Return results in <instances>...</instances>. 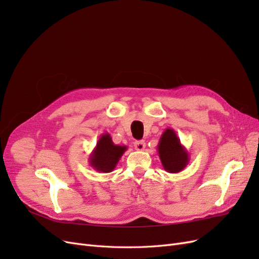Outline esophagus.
I'll list each match as a JSON object with an SVG mask.
<instances>
[{"label": "esophagus", "mask_w": 259, "mask_h": 259, "mask_svg": "<svg viewBox=\"0 0 259 259\" xmlns=\"http://www.w3.org/2000/svg\"><path fill=\"white\" fill-rule=\"evenodd\" d=\"M134 147H135L136 150L142 151V150H144L145 147H146V143L144 142V140H137V142L134 143Z\"/></svg>", "instance_id": "1"}]
</instances>
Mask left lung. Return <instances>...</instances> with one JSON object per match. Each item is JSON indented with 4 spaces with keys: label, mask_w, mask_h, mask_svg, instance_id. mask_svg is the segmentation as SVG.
<instances>
[{
    "label": "left lung",
    "mask_w": 259,
    "mask_h": 259,
    "mask_svg": "<svg viewBox=\"0 0 259 259\" xmlns=\"http://www.w3.org/2000/svg\"><path fill=\"white\" fill-rule=\"evenodd\" d=\"M156 149L162 165L168 173L177 174L189 163L187 149L180 143L176 132L169 127L163 132Z\"/></svg>",
    "instance_id": "left-lung-1"
}]
</instances>
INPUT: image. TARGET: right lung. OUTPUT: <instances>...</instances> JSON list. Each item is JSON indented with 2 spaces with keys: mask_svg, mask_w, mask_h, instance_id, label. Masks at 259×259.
I'll return each mask as SVG.
<instances>
[{
  "mask_svg": "<svg viewBox=\"0 0 259 259\" xmlns=\"http://www.w3.org/2000/svg\"><path fill=\"white\" fill-rule=\"evenodd\" d=\"M126 150V146L114 145L110 134L104 133L100 135L96 147L90 154V165L99 173H110Z\"/></svg>",
  "mask_w": 259,
  "mask_h": 259,
  "instance_id": "1",
  "label": "right lung"
}]
</instances>
